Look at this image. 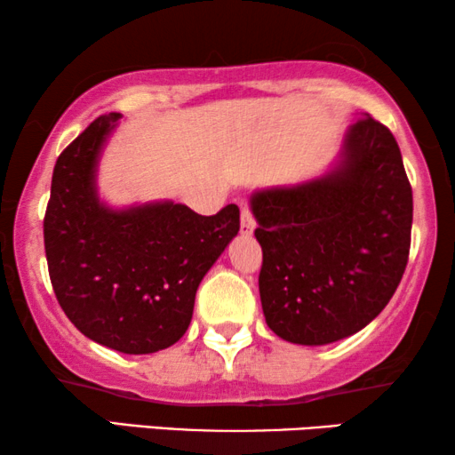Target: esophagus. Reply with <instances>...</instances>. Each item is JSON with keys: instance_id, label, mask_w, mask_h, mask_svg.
I'll use <instances>...</instances> for the list:
<instances>
[{"instance_id": "34e87169", "label": "esophagus", "mask_w": 455, "mask_h": 455, "mask_svg": "<svg viewBox=\"0 0 455 455\" xmlns=\"http://www.w3.org/2000/svg\"><path fill=\"white\" fill-rule=\"evenodd\" d=\"M254 226H257V221H254V215L244 207V209H242V217H240V232L244 235H251L254 232Z\"/></svg>"}]
</instances>
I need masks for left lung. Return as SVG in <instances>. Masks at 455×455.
I'll list each match as a JSON object with an SVG mask.
<instances>
[{"instance_id":"1","label":"left lung","mask_w":455,"mask_h":455,"mask_svg":"<svg viewBox=\"0 0 455 455\" xmlns=\"http://www.w3.org/2000/svg\"><path fill=\"white\" fill-rule=\"evenodd\" d=\"M265 321L291 344L323 346L369 325L402 282L412 186L387 126L364 114L327 176L252 195Z\"/></svg>"}]
</instances>
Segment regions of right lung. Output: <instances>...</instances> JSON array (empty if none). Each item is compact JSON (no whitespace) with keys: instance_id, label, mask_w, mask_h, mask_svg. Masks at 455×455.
<instances>
[{"instance_id":"1","label":"right lung","mask_w":455,"mask_h":455,"mask_svg":"<svg viewBox=\"0 0 455 455\" xmlns=\"http://www.w3.org/2000/svg\"><path fill=\"white\" fill-rule=\"evenodd\" d=\"M120 114L99 116L55 161L43 238L55 298L74 327L124 354H151L182 338L198 283L240 229L238 204L198 215L153 203L111 211L95 170Z\"/></svg>"}]
</instances>
